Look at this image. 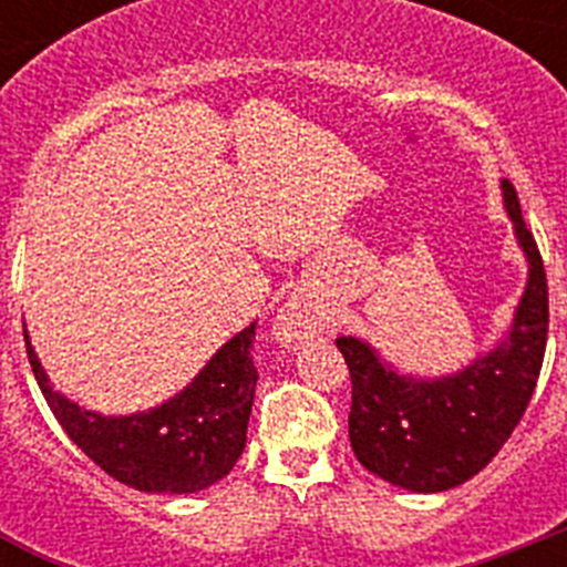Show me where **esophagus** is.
<instances>
[{
	"label": "esophagus",
	"mask_w": 567,
	"mask_h": 567,
	"mask_svg": "<svg viewBox=\"0 0 567 567\" xmlns=\"http://www.w3.org/2000/svg\"><path fill=\"white\" fill-rule=\"evenodd\" d=\"M327 329V318L309 298H292L275 318V338L284 346H300Z\"/></svg>",
	"instance_id": "34e87169"
}]
</instances>
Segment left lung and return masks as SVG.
<instances>
[{
  "instance_id": "obj_1",
  "label": "left lung",
  "mask_w": 567,
  "mask_h": 567,
  "mask_svg": "<svg viewBox=\"0 0 567 567\" xmlns=\"http://www.w3.org/2000/svg\"><path fill=\"white\" fill-rule=\"evenodd\" d=\"M503 204L528 260V284L508 334L488 354L445 378H412L394 372L365 340L338 338L352 374L354 457L385 483L417 494L463 485L497 457L528 409L548 340V280L508 178Z\"/></svg>"
}]
</instances>
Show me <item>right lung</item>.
<instances>
[{
	"label": "right lung",
	"mask_w": 567,
	"mask_h": 567,
	"mask_svg": "<svg viewBox=\"0 0 567 567\" xmlns=\"http://www.w3.org/2000/svg\"><path fill=\"white\" fill-rule=\"evenodd\" d=\"M252 340L255 323H249L167 403L150 412L104 417L50 385L24 329L37 383L68 437L104 474L147 494H195L227 477L238 463L258 383Z\"/></svg>",
	"instance_id": "1"
}]
</instances>
